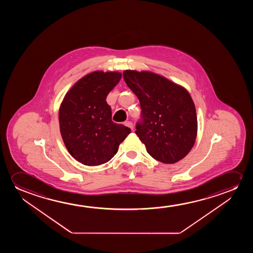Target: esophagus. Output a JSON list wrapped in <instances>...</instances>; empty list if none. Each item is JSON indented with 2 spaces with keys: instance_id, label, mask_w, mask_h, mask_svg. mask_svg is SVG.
<instances>
[{
  "instance_id": "1",
  "label": "esophagus",
  "mask_w": 253,
  "mask_h": 253,
  "mask_svg": "<svg viewBox=\"0 0 253 253\" xmlns=\"http://www.w3.org/2000/svg\"><path fill=\"white\" fill-rule=\"evenodd\" d=\"M125 126H127V127H128V128H130V129H132L133 130V124H132L131 122L127 121L125 122Z\"/></svg>"
}]
</instances>
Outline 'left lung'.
<instances>
[{"mask_svg": "<svg viewBox=\"0 0 253 253\" xmlns=\"http://www.w3.org/2000/svg\"><path fill=\"white\" fill-rule=\"evenodd\" d=\"M125 83L140 101L142 119L135 134L147 152L161 163L183 159L197 135L194 101L184 87L151 72L126 70Z\"/></svg>", "mask_w": 253, "mask_h": 253, "instance_id": "obj_1", "label": "left lung"}]
</instances>
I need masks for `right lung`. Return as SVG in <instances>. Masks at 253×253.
Returning <instances> with one entry per match:
<instances>
[{"label":"right lung","instance_id":"add662e5","mask_svg":"<svg viewBox=\"0 0 253 253\" xmlns=\"http://www.w3.org/2000/svg\"><path fill=\"white\" fill-rule=\"evenodd\" d=\"M118 72L97 71L74 84L59 112L63 142L74 159L86 166L107 163L130 128L111 120L108 94L121 80Z\"/></svg>","mask_w":253,"mask_h":253}]
</instances>
